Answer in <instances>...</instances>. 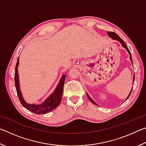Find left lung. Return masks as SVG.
I'll list each match as a JSON object with an SVG mask.
<instances>
[{
    "mask_svg": "<svg viewBox=\"0 0 146 146\" xmlns=\"http://www.w3.org/2000/svg\"><path fill=\"white\" fill-rule=\"evenodd\" d=\"M107 33H108V36H110V38H112L113 39H114V40H118V42H120V44H122V47H123V48H125V49H126V50L127 51V52L129 53V54L130 60L131 61V62H132V57H131V53H130V51H129V49H128V48H127V46H126V44H125V42H124V41H123L122 38H120V37H119V36H118L117 33H114V32H111V31H107ZM132 63H133V62H132ZM134 81H135V75H133V83H134ZM132 90H133V88H132V89H131V91H130V93H129V95L127 96V98H126V100L129 97V96H130V95H131V93ZM86 94H87V96H88V97L89 98V99L90 100L91 102H92L93 104H95V105L98 106L97 104H96L95 102H94V101H93L92 99H91V98L90 97V95H89L88 93H86Z\"/></svg>",
    "mask_w": 146,
    "mask_h": 146,
    "instance_id": "8db88e82",
    "label": "left lung"
}]
</instances>
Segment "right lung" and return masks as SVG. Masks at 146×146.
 <instances>
[{
	"mask_svg": "<svg viewBox=\"0 0 146 146\" xmlns=\"http://www.w3.org/2000/svg\"><path fill=\"white\" fill-rule=\"evenodd\" d=\"M19 65V57L17 59V62L15 66V88L18 95L19 99L20 102L22 104L24 108L27 110L30 111L35 114L40 115V114H46L49 112L57 108L60 104L62 97L63 90H64V84L65 82L66 75H63L62 76L60 81H59L58 84L56 86V89L54 92L49 96L48 98L44 100L43 103L41 104H29L27 103L23 98V95L20 90L19 87V74H18V66Z\"/></svg>",
	"mask_w": 146,
	"mask_h": 146,
	"instance_id": "add662e5",
	"label": "right lung"
}]
</instances>
